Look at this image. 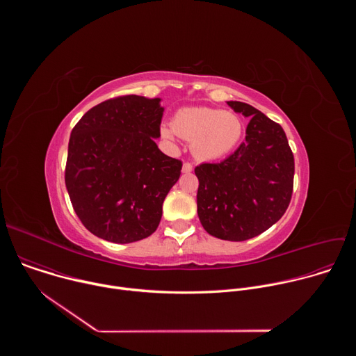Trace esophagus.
I'll use <instances>...</instances> for the list:
<instances>
[{"label": "esophagus", "mask_w": 356, "mask_h": 356, "mask_svg": "<svg viewBox=\"0 0 356 356\" xmlns=\"http://www.w3.org/2000/svg\"><path fill=\"white\" fill-rule=\"evenodd\" d=\"M181 172H183V173H186V175H187V173H190V172H193V166H191V163H187V162H186V163H183Z\"/></svg>", "instance_id": "esophagus-1"}]
</instances>
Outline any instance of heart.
Wrapping results in <instances>:
<instances>
[{
  "mask_svg": "<svg viewBox=\"0 0 356 356\" xmlns=\"http://www.w3.org/2000/svg\"><path fill=\"white\" fill-rule=\"evenodd\" d=\"M243 124L231 111L209 107H187L179 110L172 125H161V136L173 142L179 135L190 142L193 156L200 162L225 158L242 138Z\"/></svg>",
  "mask_w": 356,
  "mask_h": 356,
  "instance_id": "heart-1",
  "label": "heart"
}]
</instances>
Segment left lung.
I'll list each match as a JSON object with an SVG mask.
<instances>
[{"label":"left lung","mask_w":356,"mask_h":356,"mask_svg":"<svg viewBox=\"0 0 356 356\" xmlns=\"http://www.w3.org/2000/svg\"><path fill=\"white\" fill-rule=\"evenodd\" d=\"M250 118L245 142L221 163L194 169L197 213L204 229L220 239L257 236L286 213L293 193L294 158L283 128L241 101H227Z\"/></svg>","instance_id":"1"}]
</instances>
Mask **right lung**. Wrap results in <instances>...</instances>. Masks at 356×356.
Wrapping results in <instances>:
<instances>
[{"label":"right lung","instance_id":"right-lung-1","mask_svg":"<svg viewBox=\"0 0 356 356\" xmlns=\"http://www.w3.org/2000/svg\"><path fill=\"white\" fill-rule=\"evenodd\" d=\"M161 98L124 95L88 110L72 131L65 181L95 236L129 243L154 234L181 162L158 147Z\"/></svg>","mask_w":356,"mask_h":356}]
</instances>
